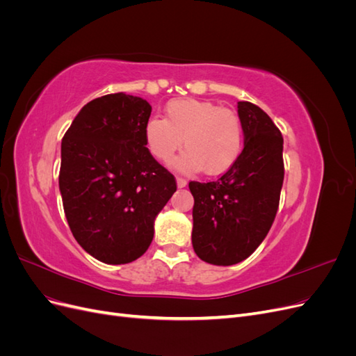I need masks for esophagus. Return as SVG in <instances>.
I'll return each instance as SVG.
<instances>
[{
	"instance_id": "34e87169",
	"label": "esophagus",
	"mask_w": 356,
	"mask_h": 356,
	"mask_svg": "<svg viewBox=\"0 0 356 356\" xmlns=\"http://www.w3.org/2000/svg\"><path fill=\"white\" fill-rule=\"evenodd\" d=\"M177 184H178V187H179V188H182V187H186V186H187V181H186L184 178L178 177V178H177Z\"/></svg>"
}]
</instances>
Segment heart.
Instances as JSON below:
<instances>
[{
	"mask_svg": "<svg viewBox=\"0 0 356 356\" xmlns=\"http://www.w3.org/2000/svg\"><path fill=\"white\" fill-rule=\"evenodd\" d=\"M144 139L148 152L161 163L174 159L184 139L188 152L178 159V169L221 175L241 157L243 126L238 114L211 101L174 99L166 105L165 118H148Z\"/></svg>",
	"mask_w": 356,
	"mask_h": 356,
	"instance_id": "heart-1",
	"label": "heart"
}]
</instances>
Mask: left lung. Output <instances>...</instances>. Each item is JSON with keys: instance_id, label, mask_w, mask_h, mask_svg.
I'll return each mask as SVG.
<instances>
[{"instance_id": "8db88e82", "label": "left lung", "mask_w": 356, "mask_h": 356, "mask_svg": "<svg viewBox=\"0 0 356 356\" xmlns=\"http://www.w3.org/2000/svg\"><path fill=\"white\" fill-rule=\"evenodd\" d=\"M245 147L217 181H190L191 242L200 260L232 266L250 257L275 221L284 182V138L260 106L238 102Z\"/></svg>"}]
</instances>
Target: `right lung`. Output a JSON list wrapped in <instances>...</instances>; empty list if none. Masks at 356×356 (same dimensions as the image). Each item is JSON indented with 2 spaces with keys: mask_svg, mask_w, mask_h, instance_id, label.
I'll return each mask as SVG.
<instances>
[{
  "mask_svg": "<svg viewBox=\"0 0 356 356\" xmlns=\"http://www.w3.org/2000/svg\"><path fill=\"white\" fill-rule=\"evenodd\" d=\"M152 105L123 92L86 104L63 135L59 190L72 236L106 264L135 261L177 181L148 152Z\"/></svg>",
  "mask_w": 356,
  "mask_h": 356,
  "instance_id": "add662e5",
  "label": "right lung"
}]
</instances>
